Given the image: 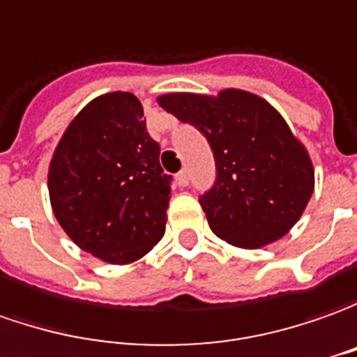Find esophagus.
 Here are the masks:
<instances>
[{
	"label": "esophagus",
	"instance_id": "34e87169",
	"mask_svg": "<svg viewBox=\"0 0 357 357\" xmlns=\"http://www.w3.org/2000/svg\"><path fill=\"white\" fill-rule=\"evenodd\" d=\"M176 181H178L179 188H185V185H189V174L188 169H181L178 176H176Z\"/></svg>",
	"mask_w": 357,
	"mask_h": 357
}]
</instances>
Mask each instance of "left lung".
<instances>
[{
  "instance_id": "left-lung-1",
  "label": "left lung",
  "mask_w": 357,
  "mask_h": 357,
  "mask_svg": "<svg viewBox=\"0 0 357 357\" xmlns=\"http://www.w3.org/2000/svg\"><path fill=\"white\" fill-rule=\"evenodd\" d=\"M160 107L209 140L217 179L199 197L211 230L238 248H261L287 234L314 189L307 148L261 97L242 89L219 96L166 93Z\"/></svg>"
}]
</instances>
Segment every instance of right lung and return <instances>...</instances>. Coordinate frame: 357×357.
<instances>
[{
	"instance_id": "obj_1",
	"label": "right lung",
	"mask_w": 357,
	"mask_h": 357,
	"mask_svg": "<svg viewBox=\"0 0 357 357\" xmlns=\"http://www.w3.org/2000/svg\"><path fill=\"white\" fill-rule=\"evenodd\" d=\"M169 181L140 101L113 91L89 101L68 125L50 160L48 195L79 248L123 266L164 236Z\"/></svg>"
}]
</instances>
